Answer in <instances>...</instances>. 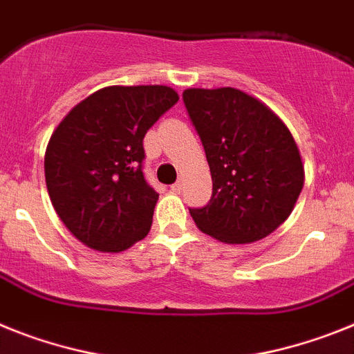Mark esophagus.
<instances>
[{
  "mask_svg": "<svg viewBox=\"0 0 354 354\" xmlns=\"http://www.w3.org/2000/svg\"><path fill=\"white\" fill-rule=\"evenodd\" d=\"M170 188H171V192H175V193H179V192H180V189H183V184H180V183H175V184H171Z\"/></svg>",
  "mask_w": 354,
  "mask_h": 354,
  "instance_id": "34e87169",
  "label": "esophagus"
}]
</instances>
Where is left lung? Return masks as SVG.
<instances>
[{
	"label": "left lung",
	"instance_id": "8db88e82",
	"mask_svg": "<svg viewBox=\"0 0 354 354\" xmlns=\"http://www.w3.org/2000/svg\"><path fill=\"white\" fill-rule=\"evenodd\" d=\"M213 179L207 206L189 209L197 227L223 243L268 236L294 209L304 166L288 127L261 100L234 87L183 93Z\"/></svg>",
	"mask_w": 354,
	"mask_h": 354
}]
</instances>
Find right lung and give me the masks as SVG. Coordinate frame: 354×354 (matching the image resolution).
<instances>
[{
	"mask_svg": "<svg viewBox=\"0 0 354 354\" xmlns=\"http://www.w3.org/2000/svg\"><path fill=\"white\" fill-rule=\"evenodd\" d=\"M179 100L168 86H109L75 105L44 153L50 201L89 249L122 252L150 231L157 195L143 175V138Z\"/></svg>",
	"mask_w": 354,
	"mask_h": 354,
	"instance_id": "right-lung-1",
	"label": "right lung"
}]
</instances>
